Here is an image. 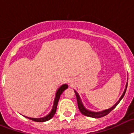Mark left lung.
Wrapping results in <instances>:
<instances>
[{
  "instance_id": "obj_1",
  "label": "left lung",
  "mask_w": 134,
  "mask_h": 134,
  "mask_svg": "<svg viewBox=\"0 0 134 134\" xmlns=\"http://www.w3.org/2000/svg\"><path fill=\"white\" fill-rule=\"evenodd\" d=\"M127 80H128V78H127ZM127 83H126V86H125V88L124 90V93H123L122 95L121 96V97L119 98V100H118V102L116 103L114 105H113V107H111V108L108 109L104 110V111H99V112H94V111H91L89 110L86 109V108L85 107V106L82 104V102L81 99H80V96L79 94H78V93L76 91H74V93H75L76 96V99H77V103H78V107H79V110H80V113H82V115L85 116H87V117H90V118H102V117H104V116L107 115V114L111 112L113 109L115 108V107L117 105L119 104V103L120 102V100L122 99V98L124 97V95H125V93L126 92V89H127Z\"/></svg>"
}]
</instances>
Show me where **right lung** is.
<instances>
[{
    "label": "right lung",
    "mask_w": 134,
    "mask_h": 134,
    "mask_svg": "<svg viewBox=\"0 0 134 134\" xmlns=\"http://www.w3.org/2000/svg\"><path fill=\"white\" fill-rule=\"evenodd\" d=\"M68 85L64 84V85H62L60 86V88L58 89L57 90L56 93H55V99H54V105H53L52 107V109L51 110V112L48 115H46V117H43V118H28V117H26L25 116V118H28V119H31L32 121H37V122H44V121H46L49 120L50 119L54 117V115H55V111H56V109H57V105H58V100L60 99V95L62 94V93H63L64 91L66 89V88H68Z\"/></svg>",
    "instance_id": "right-lung-1"
}]
</instances>
